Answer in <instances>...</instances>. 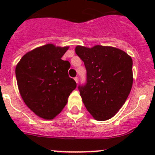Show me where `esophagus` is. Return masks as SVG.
Listing matches in <instances>:
<instances>
[{"instance_id":"34e87169","label":"esophagus","mask_w":155,"mask_h":155,"mask_svg":"<svg viewBox=\"0 0 155 155\" xmlns=\"http://www.w3.org/2000/svg\"><path fill=\"white\" fill-rule=\"evenodd\" d=\"M74 81H76L77 84H78V77H75V78H74Z\"/></svg>"}]
</instances>
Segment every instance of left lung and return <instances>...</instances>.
Wrapping results in <instances>:
<instances>
[{"label":"left lung","mask_w":155,"mask_h":155,"mask_svg":"<svg viewBox=\"0 0 155 155\" xmlns=\"http://www.w3.org/2000/svg\"><path fill=\"white\" fill-rule=\"evenodd\" d=\"M75 53L87 71L84 85L78 89L83 103L98 121L111 119L125 103L133 85V61L123 50L112 46H78Z\"/></svg>","instance_id":"obj_1"}]
</instances>
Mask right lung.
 <instances>
[{"mask_svg":"<svg viewBox=\"0 0 155 155\" xmlns=\"http://www.w3.org/2000/svg\"><path fill=\"white\" fill-rule=\"evenodd\" d=\"M69 46L46 44L25 54L15 68L19 92L35 114L52 120L61 113L77 84L68 75L71 64L63 61Z\"/></svg>","mask_w":155,"mask_h":155,"instance_id":"obj_1","label":"right lung"}]
</instances>
